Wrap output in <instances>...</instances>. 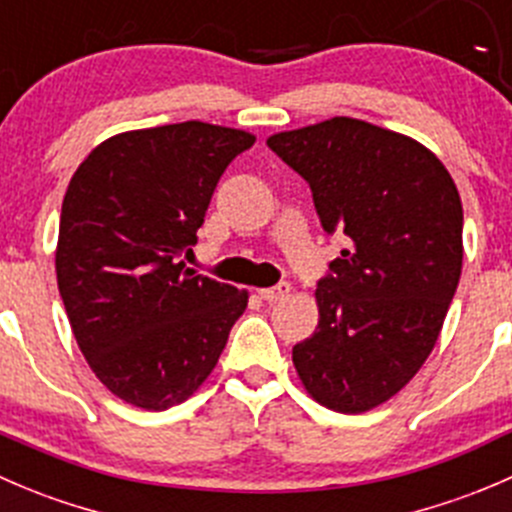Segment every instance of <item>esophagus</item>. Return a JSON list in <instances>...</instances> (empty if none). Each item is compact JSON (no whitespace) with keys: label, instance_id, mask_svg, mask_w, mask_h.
Masks as SVG:
<instances>
[{"label":"esophagus","instance_id":"1","mask_svg":"<svg viewBox=\"0 0 512 512\" xmlns=\"http://www.w3.org/2000/svg\"><path fill=\"white\" fill-rule=\"evenodd\" d=\"M290 282H280V285H275V287H265V290H260V297L265 302H280V300H285L287 295H290Z\"/></svg>","mask_w":512,"mask_h":512}]
</instances>
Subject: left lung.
Returning <instances> with one entry per match:
<instances>
[{
	"instance_id": "1",
	"label": "left lung",
	"mask_w": 512,
	"mask_h": 512,
	"mask_svg": "<svg viewBox=\"0 0 512 512\" xmlns=\"http://www.w3.org/2000/svg\"><path fill=\"white\" fill-rule=\"evenodd\" d=\"M267 147L310 185L322 230L347 237L292 362L317 403L365 413L400 393L438 340L463 270L458 187L433 152L362 119L280 132Z\"/></svg>"
}]
</instances>
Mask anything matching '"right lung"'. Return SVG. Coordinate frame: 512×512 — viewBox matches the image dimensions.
Wrapping results in <instances>:
<instances>
[{"mask_svg":"<svg viewBox=\"0 0 512 512\" xmlns=\"http://www.w3.org/2000/svg\"><path fill=\"white\" fill-rule=\"evenodd\" d=\"M255 145L180 122L124 132L77 167L62 202L57 285L94 375L124 403L165 410L220 360L247 292L187 270L212 192Z\"/></svg>","mask_w":512,"mask_h":512,"instance_id":"right-lung-1","label":"right lung"}]
</instances>
